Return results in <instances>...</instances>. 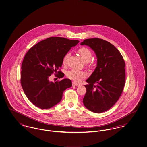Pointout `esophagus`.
<instances>
[{"mask_svg": "<svg viewBox=\"0 0 147 147\" xmlns=\"http://www.w3.org/2000/svg\"><path fill=\"white\" fill-rule=\"evenodd\" d=\"M72 85L75 86H78L80 85V83H76L75 82H72Z\"/></svg>", "mask_w": 147, "mask_h": 147, "instance_id": "1", "label": "esophagus"}]
</instances>
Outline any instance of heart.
<instances>
[{"label":"heart","instance_id":"1","mask_svg":"<svg viewBox=\"0 0 147 147\" xmlns=\"http://www.w3.org/2000/svg\"><path fill=\"white\" fill-rule=\"evenodd\" d=\"M78 52L81 55L85 62L88 63L91 60L92 57V53L90 49H88V48L84 47H81L78 50ZM69 55V54H67L65 55L63 61V63L64 65L66 64ZM67 76L69 78L74 81L79 82L82 78H84L86 77V74L83 71L77 70L75 69H72L67 72Z\"/></svg>","mask_w":147,"mask_h":147}]
</instances>
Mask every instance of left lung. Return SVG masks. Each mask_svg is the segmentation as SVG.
Returning <instances> with one entry per match:
<instances>
[{"instance_id":"1","label":"left lung","mask_w":147,"mask_h":147,"mask_svg":"<svg viewBox=\"0 0 147 147\" xmlns=\"http://www.w3.org/2000/svg\"><path fill=\"white\" fill-rule=\"evenodd\" d=\"M81 45L89 46L97 57L94 72L86 80L84 105L100 113L111 108L121 95L125 83V63L114 45L102 39H86Z\"/></svg>"}]
</instances>
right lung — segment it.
<instances>
[{
  "label": "right lung",
  "mask_w": 147,
  "mask_h": 147,
  "mask_svg": "<svg viewBox=\"0 0 147 147\" xmlns=\"http://www.w3.org/2000/svg\"><path fill=\"white\" fill-rule=\"evenodd\" d=\"M79 42L62 37H50L33 46L27 52L21 66V83L27 98L37 107L49 109L62 99L64 90L72 86L70 79L49 81L54 72L60 78L64 76L57 71L63 59L72 47Z\"/></svg>",
  "instance_id": "obj_1"
}]
</instances>
